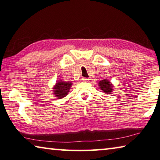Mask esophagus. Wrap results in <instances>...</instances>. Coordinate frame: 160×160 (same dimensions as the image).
<instances>
[{
  "label": "esophagus",
  "mask_w": 160,
  "mask_h": 160,
  "mask_svg": "<svg viewBox=\"0 0 160 160\" xmlns=\"http://www.w3.org/2000/svg\"><path fill=\"white\" fill-rule=\"evenodd\" d=\"M82 80L83 81V82H88V81H89V78H84V77H83Z\"/></svg>",
  "instance_id": "1"
}]
</instances>
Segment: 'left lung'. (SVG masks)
Listing matches in <instances>:
<instances>
[{
    "instance_id": "left-lung-1",
    "label": "left lung",
    "mask_w": 160,
    "mask_h": 160,
    "mask_svg": "<svg viewBox=\"0 0 160 160\" xmlns=\"http://www.w3.org/2000/svg\"><path fill=\"white\" fill-rule=\"evenodd\" d=\"M98 84L99 86H100L101 91H103V92L106 93H111L112 86L111 85V83H110L108 80H102L101 82L98 83Z\"/></svg>"
}]
</instances>
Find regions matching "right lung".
<instances>
[{
    "label": "right lung",
    "instance_id": "add662e5",
    "mask_svg": "<svg viewBox=\"0 0 160 160\" xmlns=\"http://www.w3.org/2000/svg\"><path fill=\"white\" fill-rule=\"evenodd\" d=\"M72 86V83L69 82H59L56 83L54 87V93L57 98H62L65 97Z\"/></svg>",
    "mask_w": 160,
    "mask_h": 160
}]
</instances>
